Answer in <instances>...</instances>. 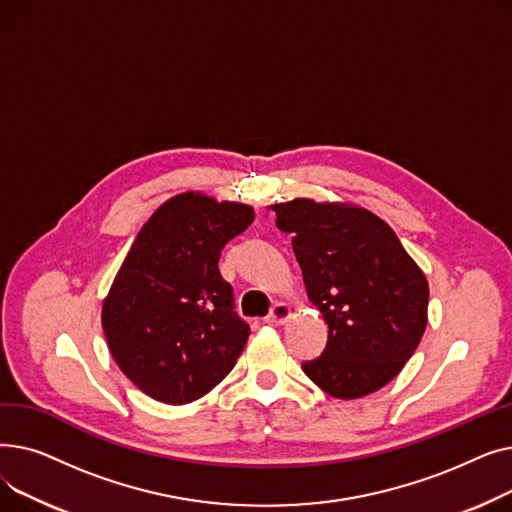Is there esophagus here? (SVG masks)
Returning a JSON list of instances; mask_svg holds the SVG:
<instances>
[{
	"instance_id": "esophagus-1",
	"label": "esophagus",
	"mask_w": 512,
	"mask_h": 512,
	"mask_svg": "<svg viewBox=\"0 0 512 512\" xmlns=\"http://www.w3.org/2000/svg\"><path fill=\"white\" fill-rule=\"evenodd\" d=\"M290 317H292L290 307H288L286 303H276V305L272 307L270 315L265 317V321H267V324H270V326H284Z\"/></svg>"
}]
</instances>
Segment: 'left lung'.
I'll return each instance as SVG.
<instances>
[{
    "mask_svg": "<svg viewBox=\"0 0 512 512\" xmlns=\"http://www.w3.org/2000/svg\"><path fill=\"white\" fill-rule=\"evenodd\" d=\"M292 234L309 301L328 324L307 378L342 400L392 382L427 326L429 286L421 267L378 215L353 203L294 199L270 205Z\"/></svg>",
    "mask_w": 512,
    "mask_h": 512,
    "instance_id": "1",
    "label": "left lung"
}]
</instances>
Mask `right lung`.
I'll return each mask as SVG.
<instances>
[{"label":"right lung","mask_w":512,"mask_h":512,"mask_svg":"<svg viewBox=\"0 0 512 512\" xmlns=\"http://www.w3.org/2000/svg\"><path fill=\"white\" fill-rule=\"evenodd\" d=\"M253 220L251 205L188 191L161 203L134 238L101 326L114 361L147 396L186 405L236 365L251 330L218 261Z\"/></svg>","instance_id":"add662e5"}]
</instances>
